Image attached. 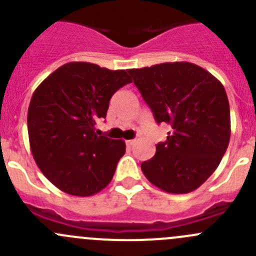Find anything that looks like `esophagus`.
Segmentation results:
<instances>
[{"instance_id":"1","label":"esophagus","mask_w":256,"mask_h":256,"mask_svg":"<svg viewBox=\"0 0 256 256\" xmlns=\"http://www.w3.org/2000/svg\"><path fill=\"white\" fill-rule=\"evenodd\" d=\"M135 142H136V140H128L126 141V144H128V146H132Z\"/></svg>"}]
</instances>
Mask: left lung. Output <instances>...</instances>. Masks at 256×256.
Instances as JSON below:
<instances>
[{
    "label": "left lung",
    "mask_w": 256,
    "mask_h": 256,
    "mask_svg": "<svg viewBox=\"0 0 256 256\" xmlns=\"http://www.w3.org/2000/svg\"><path fill=\"white\" fill-rule=\"evenodd\" d=\"M157 124L172 126L156 154L141 164L147 180L167 193L197 190L220 164L230 138V110L216 76L188 62L128 69Z\"/></svg>",
    "instance_id": "obj_1"
}]
</instances>
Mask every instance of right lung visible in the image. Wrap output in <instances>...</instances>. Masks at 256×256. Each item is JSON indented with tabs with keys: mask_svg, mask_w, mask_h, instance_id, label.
I'll return each instance as SVG.
<instances>
[{
	"mask_svg": "<svg viewBox=\"0 0 256 256\" xmlns=\"http://www.w3.org/2000/svg\"><path fill=\"white\" fill-rule=\"evenodd\" d=\"M131 82L126 70L70 62L34 90L27 116L30 151L56 188L88 197L112 180L125 141L102 136L95 124L106 118L114 92Z\"/></svg>",
	"mask_w": 256,
	"mask_h": 256,
	"instance_id": "obj_1",
	"label": "right lung"
}]
</instances>
